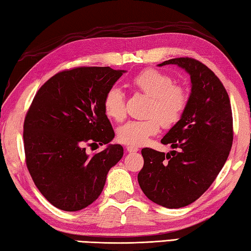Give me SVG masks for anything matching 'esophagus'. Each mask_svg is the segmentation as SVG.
Here are the masks:
<instances>
[{
	"mask_svg": "<svg viewBox=\"0 0 251 251\" xmlns=\"http://www.w3.org/2000/svg\"><path fill=\"white\" fill-rule=\"evenodd\" d=\"M126 150L128 152H135V151H137L139 148L137 146H127Z\"/></svg>",
	"mask_w": 251,
	"mask_h": 251,
	"instance_id": "esophagus-1",
	"label": "esophagus"
}]
</instances>
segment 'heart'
Returning a JSON list of instances; mask_svg holds the SVG:
<instances>
[{
    "instance_id": "b5f03b06",
    "label": "heart",
    "mask_w": 251,
    "mask_h": 251,
    "mask_svg": "<svg viewBox=\"0 0 251 251\" xmlns=\"http://www.w3.org/2000/svg\"><path fill=\"white\" fill-rule=\"evenodd\" d=\"M131 85L150 96L146 109V115L150 117L122 125L117 138L127 145L139 146L158 133L160 124L172 127L180 120L188 103V94L184 87L174 84L171 76L154 69L142 71L131 80ZM103 107L106 116L122 121L125 116L124 92L116 86L110 87L104 96Z\"/></svg>"
}]
</instances>
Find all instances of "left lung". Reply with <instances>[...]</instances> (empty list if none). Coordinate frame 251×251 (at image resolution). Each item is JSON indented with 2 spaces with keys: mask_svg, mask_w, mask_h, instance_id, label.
I'll list each match as a JSON object with an SVG mask.
<instances>
[{
  "mask_svg": "<svg viewBox=\"0 0 251 251\" xmlns=\"http://www.w3.org/2000/svg\"><path fill=\"white\" fill-rule=\"evenodd\" d=\"M177 65L190 76L184 114L161 139L167 154L143 148L138 184L148 199L166 208H180L201 196L214 182L232 145L229 96L214 72L202 63L179 57L158 64Z\"/></svg>",
  "mask_w": 251,
  "mask_h": 251,
  "instance_id": "obj_1",
  "label": "left lung"
}]
</instances>
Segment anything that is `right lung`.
I'll return each instance as SVG.
<instances>
[{"mask_svg":"<svg viewBox=\"0 0 251 251\" xmlns=\"http://www.w3.org/2000/svg\"><path fill=\"white\" fill-rule=\"evenodd\" d=\"M124 70L76 67L50 77L24 121L26 166L41 194L58 209L77 211L103 192L109 169L124 155L104 112V96ZM106 145L90 156L82 146Z\"/></svg>","mask_w":251,"mask_h":251,"instance_id":"1","label":"right lung"}]
</instances>
